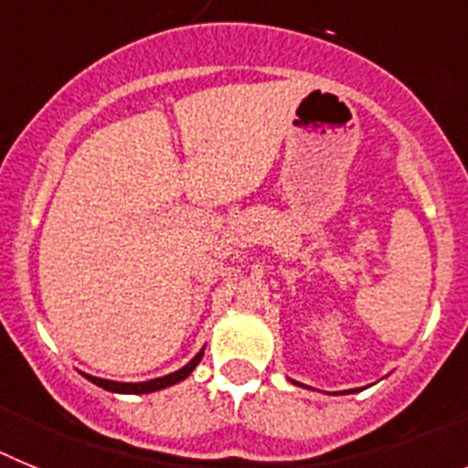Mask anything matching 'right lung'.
I'll return each mask as SVG.
<instances>
[{
    "label": "right lung",
    "mask_w": 468,
    "mask_h": 468,
    "mask_svg": "<svg viewBox=\"0 0 468 468\" xmlns=\"http://www.w3.org/2000/svg\"><path fill=\"white\" fill-rule=\"evenodd\" d=\"M201 356H204V349L198 351L197 356H194L185 367H180V370H176V373H171V375H164V378L150 379V382H112V379L90 378V375H86V379L93 384H98V387L107 388V391H114V394H152V391H159V388H166V387H173V384H177V382H183V379L192 373L194 367L198 366Z\"/></svg>",
    "instance_id": "right-lung-1"
}]
</instances>
